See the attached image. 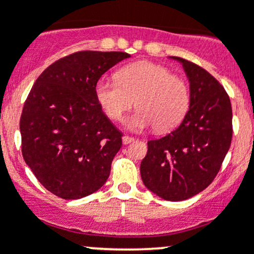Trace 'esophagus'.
<instances>
[{
	"label": "esophagus",
	"instance_id": "esophagus-1",
	"mask_svg": "<svg viewBox=\"0 0 254 254\" xmlns=\"http://www.w3.org/2000/svg\"><path fill=\"white\" fill-rule=\"evenodd\" d=\"M132 141H134V137L127 136V135H124V136H123V143H124V145H127V143H130Z\"/></svg>",
	"mask_w": 254,
	"mask_h": 254
}]
</instances>
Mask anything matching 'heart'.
I'll return each instance as SVG.
<instances>
[{"label":"heart","mask_w":254,"mask_h":254,"mask_svg":"<svg viewBox=\"0 0 254 254\" xmlns=\"http://www.w3.org/2000/svg\"><path fill=\"white\" fill-rule=\"evenodd\" d=\"M96 98L107 117L119 120L132 106L137 111L125 120L127 129L148 127L166 132L186 117L190 102L188 84L171 75L167 67L139 61L120 68L117 79L101 78L96 83Z\"/></svg>","instance_id":"obj_1"}]
</instances>
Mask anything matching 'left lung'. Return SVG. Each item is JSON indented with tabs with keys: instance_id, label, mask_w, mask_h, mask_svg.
<instances>
[{
	"instance_id": "1",
	"label": "left lung",
	"mask_w": 254,
	"mask_h": 254,
	"mask_svg": "<svg viewBox=\"0 0 254 254\" xmlns=\"http://www.w3.org/2000/svg\"><path fill=\"white\" fill-rule=\"evenodd\" d=\"M171 59L182 64L188 77L189 111L177 129L147 142L140 173L148 190L181 201L204 190L219 173L231 145L232 108L214 76L190 61Z\"/></svg>"
}]
</instances>
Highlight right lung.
Segmentation results:
<instances>
[{
	"mask_svg": "<svg viewBox=\"0 0 254 254\" xmlns=\"http://www.w3.org/2000/svg\"><path fill=\"white\" fill-rule=\"evenodd\" d=\"M129 54L78 51L37 78L20 115L22 155L45 189L67 200L98 190L122 147V132L96 98V83Z\"/></svg>",
	"mask_w": 254,
	"mask_h": 254,
	"instance_id": "right-lung-1",
	"label": "right lung"
}]
</instances>
